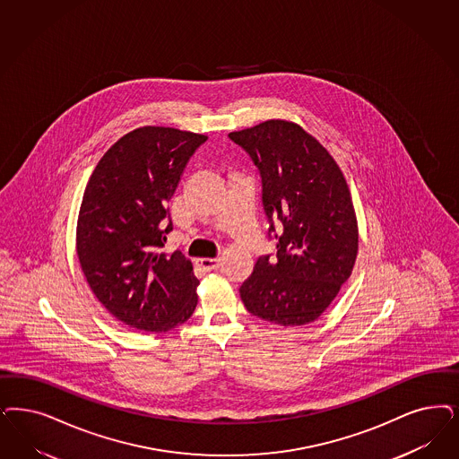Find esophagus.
Returning <instances> with one entry per match:
<instances>
[{
    "label": "esophagus",
    "mask_w": 459,
    "mask_h": 459,
    "mask_svg": "<svg viewBox=\"0 0 459 459\" xmlns=\"http://www.w3.org/2000/svg\"><path fill=\"white\" fill-rule=\"evenodd\" d=\"M196 264L204 271H213V269H219L221 266V261L219 259H198Z\"/></svg>",
    "instance_id": "obj_1"
}]
</instances>
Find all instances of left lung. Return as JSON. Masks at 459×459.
<instances>
[{"label": "left lung", "mask_w": 459, "mask_h": 459, "mask_svg": "<svg viewBox=\"0 0 459 459\" xmlns=\"http://www.w3.org/2000/svg\"><path fill=\"white\" fill-rule=\"evenodd\" d=\"M261 181V205L276 255H259L238 288L249 314L285 327L314 322L348 281L358 225L346 179L300 126L268 120L232 132Z\"/></svg>", "instance_id": "left-lung-1"}]
</instances>
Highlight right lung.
<instances>
[{"mask_svg":"<svg viewBox=\"0 0 459 459\" xmlns=\"http://www.w3.org/2000/svg\"><path fill=\"white\" fill-rule=\"evenodd\" d=\"M206 139L169 126L128 132L84 190L76 234L81 269L111 316L143 333L171 331L198 303L190 261L159 249L173 230L168 202Z\"/></svg>","mask_w":459,"mask_h":459,"instance_id":"add662e5","label":"right lung"}]
</instances>
